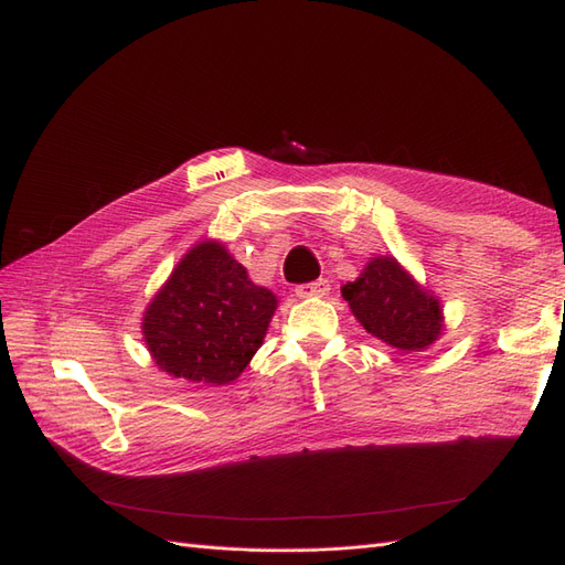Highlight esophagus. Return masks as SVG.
Segmentation results:
<instances>
[{
    "label": "esophagus",
    "mask_w": 565,
    "mask_h": 565,
    "mask_svg": "<svg viewBox=\"0 0 565 565\" xmlns=\"http://www.w3.org/2000/svg\"><path fill=\"white\" fill-rule=\"evenodd\" d=\"M297 297H324L330 292V280H324V278H318V280H313V282H306V285H299L297 289Z\"/></svg>",
    "instance_id": "1"
}]
</instances>
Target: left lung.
<instances>
[{"label": "left lung", "instance_id": "obj_1", "mask_svg": "<svg viewBox=\"0 0 565 565\" xmlns=\"http://www.w3.org/2000/svg\"><path fill=\"white\" fill-rule=\"evenodd\" d=\"M363 328L388 347L415 353L434 344L440 334V306L407 276L396 259H372L361 278L341 287Z\"/></svg>", "mask_w": 565, "mask_h": 565}]
</instances>
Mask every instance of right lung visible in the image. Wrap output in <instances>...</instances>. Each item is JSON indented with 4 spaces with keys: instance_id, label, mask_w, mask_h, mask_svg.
Returning a JSON list of instances; mask_svg holds the SVG:
<instances>
[{
    "instance_id": "obj_1",
    "label": "right lung",
    "mask_w": 565,
    "mask_h": 565,
    "mask_svg": "<svg viewBox=\"0 0 565 565\" xmlns=\"http://www.w3.org/2000/svg\"><path fill=\"white\" fill-rule=\"evenodd\" d=\"M276 303L224 247L202 243L183 256L148 306L143 334L164 372L221 386L262 347Z\"/></svg>"
}]
</instances>
